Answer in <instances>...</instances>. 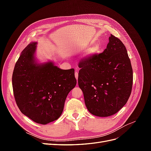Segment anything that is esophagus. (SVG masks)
<instances>
[{"label":"esophagus","mask_w":151,"mask_h":151,"mask_svg":"<svg viewBox=\"0 0 151 151\" xmlns=\"http://www.w3.org/2000/svg\"><path fill=\"white\" fill-rule=\"evenodd\" d=\"M75 77H76V79H77H77H78V71L77 70H76V72H75Z\"/></svg>","instance_id":"obj_1"}]
</instances>
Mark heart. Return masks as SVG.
<instances>
[{"mask_svg":"<svg viewBox=\"0 0 151 151\" xmlns=\"http://www.w3.org/2000/svg\"><path fill=\"white\" fill-rule=\"evenodd\" d=\"M100 48H101V47H100V45L99 43H96L94 45H93V46L90 48L88 50V52L89 53H96L98 52L100 50Z\"/></svg>","mask_w":151,"mask_h":151,"instance_id":"1","label":"heart"}]
</instances>
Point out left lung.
Segmentation results:
<instances>
[{
    "instance_id": "8db88e82",
    "label": "left lung",
    "mask_w": 151,
    "mask_h": 151,
    "mask_svg": "<svg viewBox=\"0 0 151 151\" xmlns=\"http://www.w3.org/2000/svg\"><path fill=\"white\" fill-rule=\"evenodd\" d=\"M78 84L88 111L106 117L114 115L129 99L133 83V70L125 45L111 35L107 47L79 62Z\"/></svg>"
}]
</instances>
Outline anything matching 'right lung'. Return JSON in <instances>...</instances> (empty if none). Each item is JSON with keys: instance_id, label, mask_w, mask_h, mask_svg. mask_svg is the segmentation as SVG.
Masks as SVG:
<instances>
[{"instance_id": "add662e5", "label": "right lung", "mask_w": 151, "mask_h": 151, "mask_svg": "<svg viewBox=\"0 0 151 151\" xmlns=\"http://www.w3.org/2000/svg\"><path fill=\"white\" fill-rule=\"evenodd\" d=\"M36 45L31 42L21 52L14 68L12 88L21 113L45 125L60 116L67 95L77 81L74 68L62 70L52 62L36 63Z\"/></svg>"}]
</instances>
